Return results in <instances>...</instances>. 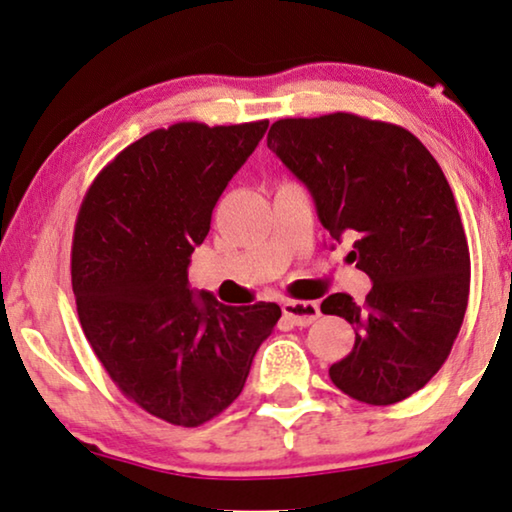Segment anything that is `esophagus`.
<instances>
[{
    "label": "esophagus",
    "instance_id": "1",
    "mask_svg": "<svg viewBox=\"0 0 512 512\" xmlns=\"http://www.w3.org/2000/svg\"><path fill=\"white\" fill-rule=\"evenodd\" d=\"M283 316L290 320L292 325L306 327L320 316V309L316 302H302V299H288L283 302Z\"/></svg>",
    "mask_w": 512,
    "mask_h": 512
}]
</instances>
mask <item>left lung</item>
Masks as SVG:
<instances>
[{"label":"left lung","mask_w":512,"mask_h":512,"mask_svg":"<svg viewBox=\"0 0 512 512\" xmlns=\"http://www.w3.org/2000/svg\"><path fill=\"white\" fill-rule=\"evenodd\" d=\"M267 145L309 187L330 236L353 241L346 260L372 278L365 304L346 292L320 304L356 330L332 384L377 407L410 398L447 360L468 306L470 252L445 173L403 126L351 112L278 119Z\"/></svg>","instance_id":"obj_1"}]
</instances>
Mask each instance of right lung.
<instances>
[{
    "label": "right lung",
    "instance_id": "obj_1",
    "mask_svg": "<svg viewBox=\"0 0 512 512\" xmlns=\"http://www.w3.org/2000/svg\"><path fill=\"white\" fill-rule=\"evenodd\" d=\"M269 121L156 128L100 170L72 238L81 330L119 391L173 426L215 419L241 395L281 306H224L187 267L224 187Z\"/></svg>",
    "mask_w": 512,
    "mask_h": 512
}]
</instances>
